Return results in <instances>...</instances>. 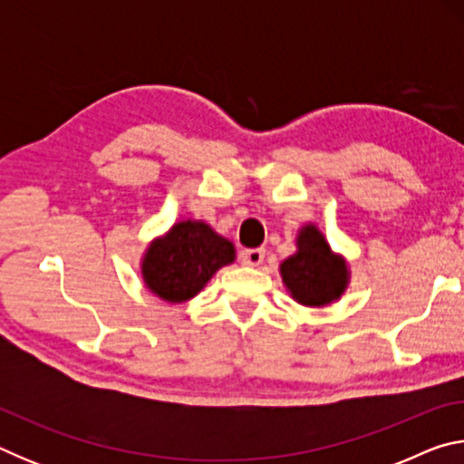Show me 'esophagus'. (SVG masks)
Returning a JSON list of instances; mask_svg holds the SVG:
<instances>
[{
  "label": "esophagus",
  "instance_id": "1",
  "mask_svg": "<svg viewBox=\"0 0 464 464\" xmlns=\"http://www.w3.org/2000/svg\"><path fill=\"white\" fill-rule=\"evenodd\" d=\"M264 256H266L264 249H246L241 254V264L256 268V266H260L264 262Z\"/></svg>",
  "mask_w": 464,
  "mask_h": 464
}]
</instances>
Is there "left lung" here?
<instances>
[{"mask_svg": "<svg viewBox=\"0 0 464 464\" xmlns=\"http://www.w3.org/2000/svg\"><path fill=\"white\" fill-rule=\"evenodd\" d=\"M282 282L296 303L325 307L348 288L350 272L342 256L329 247L315 225H304L296 235V251L280 264Z\"/></svg>", "mask_w": 464, "mask_h": 464, "instance_id": "1", "label": "left lung"}]
</instances>
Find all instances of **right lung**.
<instances>
[{
    "instance_id": "obj_1",
    "label": "right lung",
    "mask_w": 464,
    "mask_h": 464,
    "mask_svg": "<svg viewBox=\"0 0 464 464\" xmlns=\"http://www.w3.org/2000/svg\"><path fill=\"white\" fill-rule=\"evenodd\" d=\"M235 247L202 221H179L149 243L140 262L145 286L168 303H186L218 268L233 264Z\"/></svg>"
}]
</instances>
